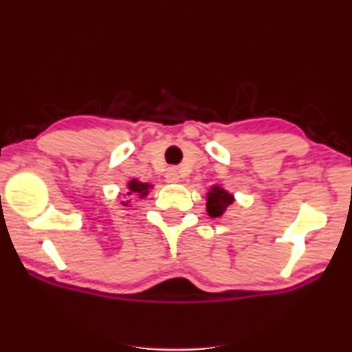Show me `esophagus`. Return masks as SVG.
I'll use <instances>...</instances> for the list:
<instances>
[{
    "label": "esophagus",
    "mask_w": 352,
    "mask_h": 352,
    "mask_svg": "<svg viewBox=\"0 0 352 352\" xmlns=\"http://www.w3.org/2000/svg\"><path fill=\"white\" fill-rule=\"evenodd\" d=\"M179 179L180 175L177 168H168L167 173H165V182H168V184H175V182H179Z\"/></svg>",
    "instance_id": "34e87169"
}]
</instances>
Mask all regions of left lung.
I'll return each instance as SVG.
<instances>
[{
	"instance_id": "left-lung-1",
	"label": "left lung",
	"mask_w": 352,
	"mask_h": 352,
	"mask_svg": "<svg viewBox=\"0 0 352 352\" xmlns=\"http://www.w3.org/2000/svg\"><path fill=\"white\" fill-rule=\"evenodd\" d=\"M233 204V195L232 193H228L227 190L218 187H212V190L208 192L207 195V212L210 217H221L225 212H227V208L230 205Z\"/></svg>"
}]
</instances>
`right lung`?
Wrapping results in <instances>:
<instances>
[{
  "label": "right lung",
  "mask_w": 352,
  "mask_h": 352,
  "mask_svg": "<svg viewBox=\"0 0 352 352\" xmlns=\"http://www.w3.org/2000/svg\"><path fill=\"white\" fill-rule=\"evenodd\" d=\"M127 188H129V192H127V195H139L140 199H144L145 195H147L148 193V190L152 188V185H148V184H142V182H139V180H131L129 182V185H127ZM124 205H127L129 201H122Z\"/></svg>",
  "instance_id": "obj_1"
}]
</instances>
